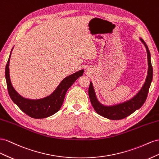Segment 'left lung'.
<instances>
[{"mask_svg": "<svg viewBox=\"0 0 159 159\" xmlns=\"http://www.w3.org/2000/svg\"><path fill=\"white\" fill-rule=\"evenodd\" d=\"M141 43L144 45L147 52L148 71L145 82L139 92L134 97L125 102L115 104L113 105H105L100 102L97 99L93 83L90 81L89 88V95L90 102L94 111L99 115L111 120H120L133 113L143 106L147 97L149 88L152 80L153 70L151 65V53L146 43L144 40L139 38Z\"/></svg>", "mask_w": 159, "mask_h": 159, "instance_id": "1", "label": "left lung"}]
</instances>
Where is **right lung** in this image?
Masks as SVG:
<instances>
[{"instance_id": "obj_1", "label": "right lung", "mask_w": 159, "mask_h": 159, "mask_svg": "<svg viewBox=\"0 0 159 159\" xmlns=\"http://www.w3.org/2000/svg\"><path fill=\"white\" fill-rule=\"evenodd\" d=\"M5 68V78L7 89L12 101L25 114L34 119H44L55 114L62 105L66 93L79 77L83 76L84 70H80L68 76L58 85L56 89L48 96L39 99H30L22 97L12 87L9 75V62L11 52Z\"/></svg>"}]
</instances>
